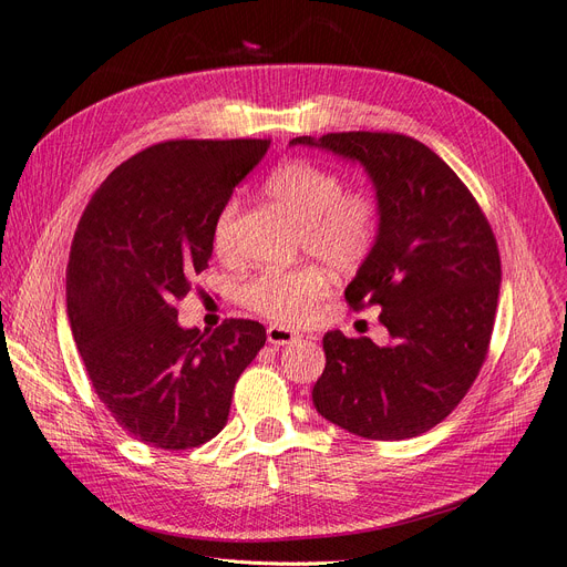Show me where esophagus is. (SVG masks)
<instances>
[{
  "instance_id": "obj_1",
  "label": "esophagus",
  "mask_w": 567,
  "mask_h": 567,
  "mask_svg": "<svg viewBox=\"0 0 567 567\" xmlns=\"http://www.w3.org/2000/svg\"><path fill=\"white\" fill-rule=\"evenodd\" d=\"M266 337H268V343H272V346H287V343H295L299 339V334L295 330H289V327H282V324H270L266 330Z\"/></svg>"
}]
</instances>
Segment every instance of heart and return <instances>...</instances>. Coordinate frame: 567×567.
<instances>
[{"label":"heart","instance_id":"1","mask_svg":"<svg viewBox=\"0 0 567 567\" xmlns=\"http://www.w3.org/2000/svg\"><path fill=\"white\" fill-rule=\"evenodd\" d=\"M264 193L301 221L303 247L337 270H355L370 257L379 237L381 212L368 190H343V176L306 157L280 162L264 181ZM237 199L216 212L212 245L216 254L233 251ZM330 291V278L316 266L266 268L240 287V301L270 320L299 324L313 318Z\"/></svg>","mask_w":567,"mask_h":567}]
</instances>
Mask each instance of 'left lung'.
Returning <instances> with one entry per match:
<instances>
[{
	"label": "left lung",
	"instance_id": "left-lung-1",
	"mask_svg": "<svg viewBox=\"0 0 567 567\" xmlns=\"http://www.w3.org/2000/svg\"><path fill=\"white\" fill-rule=\"evenodd\" d=\"M291 143L358 159L374 181L379 237L346 301L379 306L393 339L327 332L313 405L370 441L422 435L462 403L487 358L502 282L495 233L464 181L412 136L339 132Z\"/></svg>",
	"mask_w": 567,
	"mask_h": 567
}]
</instances>
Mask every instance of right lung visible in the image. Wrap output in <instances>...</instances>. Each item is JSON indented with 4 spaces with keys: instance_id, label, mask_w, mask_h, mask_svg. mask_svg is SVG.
Instances as JSON below:
<instances>
[{
    "instance_id": "obj_1",
    "label": "right lung",
    "mask_w": 567,
    "mask_h": 567,
    "mask_svg": "<svg viewBox=\"0 0 567 567\" xmlns=\"http://www.w3.org/2000/svg\"><path fill=\"white\" fill-rule=\"evenodd\" d=\"M270 138H178L122 162L91 195L70 245L68 320L115 422L159 450L205 445L266 343L257 320L178 324L176 301L212 259V224Z\"/></svg>"
}]
</instances>
